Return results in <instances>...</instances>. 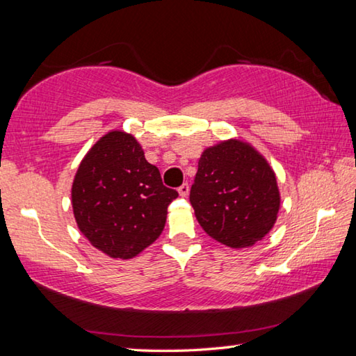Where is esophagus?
I'll list each match as a JSON object with an SVG mask.
<instances>
[{
  "instance_id": "esophagus-1",
  "label": "esophagus",
  "mask_w": 356,
  "mask_h": 356,
  "mask_svg": "<svg viewBox=\"0 0 356 356\" xmlns=\"http://www.w3.org/2000/svg\"><path fill=\"white\" fill-rule=\"evenodd\" d=\"M177 191H179V195H180V196H182V197H185V196H188V191H190V185L185 182V184H182V185H180V186H179V190H177Z\"/></svg>"
}]
</instances>
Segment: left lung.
<instances>
[{
  "label": "left lung",
  "mask_w": 356,
  "mask_h": 356,
  "mask_svg": "<svg viewBox=\"0 0 356 356\" xmlns=\"http://www.w3.org/2000/svg\"><path fill=\"white\" fill-rule=\"evenodd\" d=\"M190 202L210 237L248 248L272 231L281 197L268 161L251 144L227 140L202 152Z\"/></svg>",
  "instance_id": "obj_1"
}]
</instances>
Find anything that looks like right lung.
Returning a JSON list of instances; mask_svg holds the SVG:
<instances>
[{
  "mask_svg": "<svg viewBox=\"0 0 356 356\" xmlns=\"http://www.w3.org/2000/svg\"><path fill=\"white\" fill-rule=\"evenodd\" d=\"M179 193L161 182L136 138L111 130L88 150L72 184L76 226L110 257L130 259L163 231Z\"/></svg>",
  "mask_w": 356,
  "mask_h": 356,
  "instance_id": "1",
  "label": "right lung"
}]
</instances>
